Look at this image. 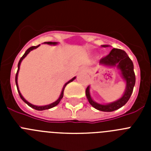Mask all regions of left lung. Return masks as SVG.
I'll list each match as a JSON object with an SVG mask.
<instances>
[{
    "instance_id": "obj_1",
    "label": "left lung",
    "mask_w": 151,
    "mask_h": 151,
    "mask_svg": "<svg viewBox=\"0 0 151 151\" xmlns=\"http://www.w3.org/2000/svg\"><path fill=\"white\" fill-rule=\"evenodd\" d=\"M101 47H110V45H101ZM99 65L107 67H116L119 70L121 76L125 82V91L119 99L106 104H99L92 99L90 93V85H88L86 88L85 94L90 104L97 110L104 112L114 111L123 106L128 102L132 94L133 88L135 84L134 65L132 61L131 60L129 56L124 50L117 48L112 49L110 54L100 60Z\"/></svg>"
}]
</instances>
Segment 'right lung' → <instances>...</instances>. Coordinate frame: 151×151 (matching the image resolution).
Instances as JSON below:
<instances>
[{"label":"right lung","instance_id":"1","mask_svg":"<svg viewBox=\"0 0 151 151\" xmlns=\"http://www.w3.org/2000/svg\"><path fill=\"white\" fill-rule=\"evenodd\" d=\"M44 44H47V45H57V44H58V42H52V41H47V42H44ZM39 46H40V45H38V46L30 47H29V48L28 49V50H26V52H25V54H23V56H22V57H21V59L19 60V61L18 70H17V74H16V79L15 80H16V85H17V90H18L19 94V97H21V99H22V101H24V102L26 103V104H28L29 106H30V107L33 108V109H35V110H48V109H50V108H52V107H54V106H57V105L58 104H59L60 102L61 99H62L63 97V91H64V88H65V87H66V85H67L69 83V82H73V80L76 79V76L73 77V78H72V79H70V80H69V81H68V82H66V83L63 85V89H62V91H61V94H60V95L59 98H58V99H57L56 101H54V102L52 103V104H47V105H45V106H36V105L32 104L31 103H29V101H26V100L25 99V98H24V97H23V96L22 95V94H21L20 91H19V89L18 82H17V79H18L19 70V67H20V64H21V63H22V60H23L24 58H25V57H26V56L28 55V54H29V53L31 51V50H34V49H36V48H37V47H39Z\"/></svg>","mask_w":151,"mask_h":151}]
</instances>
